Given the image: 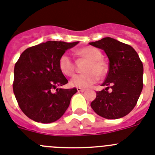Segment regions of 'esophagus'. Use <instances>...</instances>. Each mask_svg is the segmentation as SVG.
Masks as SVG:
<instances>
[{"instance_id":"1","label":"esophagus","mask_w":155,"mask_h":155,"mask_svg":"<svg viewBox=\"0 0 155 155\" xmlns=\"http://www.w3.org/2000/svg\"><path fill=\"white\" fill-rule=\"evenodd\" d=\"M77 91L78 92H84L85 89H82V88H77Z\"/></svg>"}]
</instances>
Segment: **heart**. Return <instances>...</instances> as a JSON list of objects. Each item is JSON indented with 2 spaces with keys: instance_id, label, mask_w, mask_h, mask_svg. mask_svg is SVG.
<instances>
[{
  "instance_id": "heart-1",
  "label": "heart",
  "mask_w": 155,
  "mask_h": 155,
  "mask_svg": "<svg viewBox=\"0 0 155 155\" xmlns=\"http://www.w3.org/2000/svg\"><path fill=\"white\" fill-rule=\"evenodd\" d=\"M79 54L90 61L83 74L76 75L70 80L71 86L77 88H86L96 83L99 76H104L107 72V65L102 59V53L93 47H86L79 51ZM61 72L67 76H72L75 73V64L72 57L68 53L61 55L58 60Z\"/></svg>"
}]
</instances>
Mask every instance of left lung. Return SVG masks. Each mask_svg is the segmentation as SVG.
I'll list each match as a JSON object with an SVG mask.
<instances>
[{"mask_svg": "<svg viewBox=\"0 0 155 155\" xmlns=\"http://www.w3.org/2000/svg\"><path fill=\"white\" fill-rule=\"evenodd\" d=\"M90 45L104 50L109 58V71L102 84L107 87L97 92L90 106L106 119L123 117L134 108L143 89L142 62L130 45L112 38H104Z\"/></svg>", "mask_w": 155, "mask_h": 155, "instance_id": "8db88e82", "label": "left lung"}]
</instances>
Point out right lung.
Listing matches in <instances>:
<instances>
[{"label": "right lung", "instance_id": "obj_1", "mask_svg": "<svg viewBox=\"0 0 155 155\" xmlns=\"http://www.w3.org/2000/svg\"><path fill=\"white\" fill-rule=\"evenodd\" d=\"M78 43L48 41L27 48L20 55L15 65L13 90L19 107L28 117L49 124L59 119L67 110L77 90L57 89L68 83L58 60Z\"/></svg>", "mask_w": 155, "mask_h": 155}]
</instances>
